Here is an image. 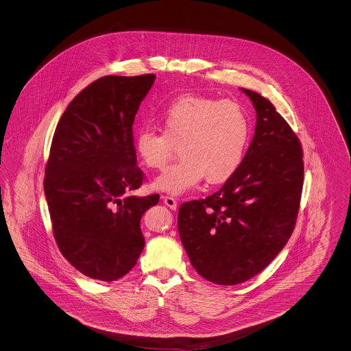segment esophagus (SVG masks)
I'll return each instance as SVG.
<instances>
[{
  "instance_id": "obj_1",
  "label": "esophagus",
  "mask_w": 351,
  "mask_h": 351,
  "mask_svg": "<svg viewBox=\"0 0 351 351\" xmlns=\"http://www.w3.org/2000/svg\"><path fill=\"white\" fill-rule=\"evenodd\" d=\"M163 202H165V205L169 206L170 209H173V210L177 209V200H176L174 197H171V196H165V197H163Z\"/></svg>"
}]
</instances>
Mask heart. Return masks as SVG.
<instances>
[{
	"label": "heart",
	"instance_id": "b5f03b06",
	"mask_svg": "<svg viewBox=\"0 0 351 351\" xmlns=\"http://www.w3.org/2000/svg\"><path fill=\"white\" fill-rule=\"evenodd\" d=\"M158 120L162 134L151 128L135 134L139 160L151 170H160L174 147L181 160L154 180L155 191L180 196L204 177L210 184L223 182L241 166L250 135V121L241 104L185 95L166 105Z\"/></svg>",
	"mask_w": 351,
	"mask_h": 351
}]
</instances>
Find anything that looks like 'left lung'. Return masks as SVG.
<instances>
[{"instance_id":"1","label":"left lung","mask_w":351,"mask_h":351,"mask_svg":"<svg viewBox=\"0 0 351 351\" xmlns=\"http://www.w3.org/2000/svg\"><path fill=\"white\" fill-rule=\"evenodd\" d=\"M256 125L238 170L220 191L178 210V232L192 266L217 285L242 284L289 241L304 182L302 149L274 105L243 89Z\"/></svg>"}]
</instances>
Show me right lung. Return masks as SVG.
I'll list each match as a JSON object with an SVG mask.
<instances>
[{
  "mask_svg": "<svg viewBox=\"0 0 351 351\" xmlns=\"http://www.w3.org/2000/svg\"><path fill=\"white\" fill-rule=\"evenodd\" d=\"M155 75H106L63 112L51 143L45 193L62 255L93 280L125 276L145 247L141 219L158 195L131 196L143 180L132 125Z\"/></svg>",
  "mask_w": 351,
  "mask_h": 351,
  "instance_id": "right-lung-1",
  "label": "right lung"
}]
</instances>
